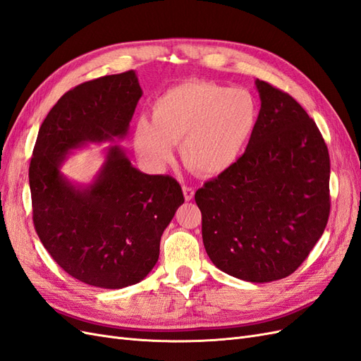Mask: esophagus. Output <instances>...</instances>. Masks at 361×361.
<instances>
[{
  "instance_id": "esophagus-1",
  "label": "esophagus",
  "mask_w": 361,
  "mask_h": 361,
  "mask_svg": "<svg viewBox=\"0 0 361 361\" xmlns=\"http://www.w3.org/2000/svg\"><path fill=\"white\" fill-rule=\"evenodd\" d=\"M183 193H184V200L186 201H190L195 197V190L189 186H183Z\"/></svg>"
}]
</instances>
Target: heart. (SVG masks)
Masks as SVG:
<instances>
[{"label": "heart", "mask_w": 361, "mask_h": 361, "mask_svg": "<svg viewBox=\"0 0 361 361\" xmlns=\"http://www.w3.org/2000/svg\"><path fill=\"white\" fill-rule=\"evenodd\" d=\"M260 107L248 89L213 81H184L154 101L151 122L135 126V149L142 161L161 171L180 143L186 166L202 177L231 169L242 157L259 123Z\"/></svg>", "instance_id": "b5f03b06"}]
</instances>
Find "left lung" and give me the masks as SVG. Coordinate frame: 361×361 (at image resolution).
<instances>
[{"mask_svg": "<svg viewBox=\"0 0 361 361\" xmlns=\"http://www.w3.org/2000/svg\"><path fill=\"white\" fill-rule=\"evenodd\" d=\"M259 123L231 169L195 193L202 242L222 272L251 283L293 274L329 216V156L314 121L286 92L255 80Z\"/></svg>", "mask_w": 361, "mask_h": 361, "instance_id": "8db88e82", "label": "left lung"}]
</instances>
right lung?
I'll use <instances>...</instances> for the list:
<instances>
[{"mask_svg":"<svg viewBox=\"0 0 361 361\" xmlns=\"http://www.w3.org/2000/svg\"><path fill=\"white\" fill-rule=\"evenodd\" d=\"M142 97L135 71L68 90L39 128L30 161L33 222L54 262L101 289L136 284L156 266L160 239L184 202L169 175L133 166L119 145L107 148L95 180L77 186L60 172L72 149L127 136Z\"/></svg>","mask_w":361,"mask_h":361,"instance_id":"1","label":"right lung"}]
</instances>
